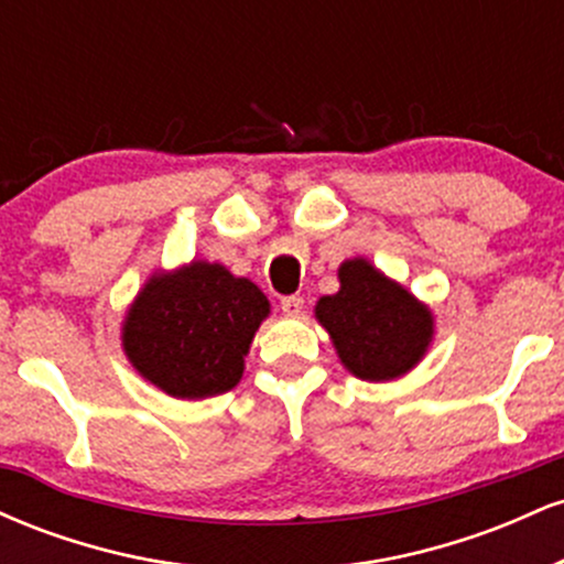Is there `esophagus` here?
<instances>
[{
    "label": "esophagus",
    "mask_w": 564,
    "mask_h": 564,
    "mask_svg": "<svg viewBox=\"0 0 564 564\" xmlns=\"http://www.w3.org/2000/svg\"><path fill=\"white\" fill-rule=\"evenodd\" d=\"M281 310H283V315H289V318H300V315L304 313V300L302 296H283Z\"/></svg>",
    "instance_id": "esophagus-1"
}]
</instances>
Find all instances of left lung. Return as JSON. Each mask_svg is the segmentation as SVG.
Instances as JSON below:
<instances>
[{
	"mask_svg": "<svg viewBox=\"0 0 564 564\" xmlns=\"http://www.w3.org/2000/svg\"><path fill=\"white\" fill-rule=\"evenodd\" d=\"M336 275L339 291L321 296L315 321L332 336L341 366L364 381H394L422 364L435 339L430 304L366 257L345 260Z\"/></svg>",
	"mask_w": 564,
	"mask_h": 564,
	"instance_id": "obj_1",
	"label": "left lung"
}]
</instances>
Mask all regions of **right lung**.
I'll return each instance as SVG.
<instances>
[{
    "mask_svg": "<svg viewBox=\"0 0 564 564\" xmlns=\"http://www.w3.org/2000/svg\"><path fill=\"white\" fill-rule=\"evenodd\" d=\"M270 302L225 264L193 260L156 270L121 321V347L142 379L177 400L232 390Z\"/></svg>",
    "mask_w": 564,
    "mask_h": 564,
    "instance_id": "right-lung-1",
    "label": "right lung"
}]
</instances>
